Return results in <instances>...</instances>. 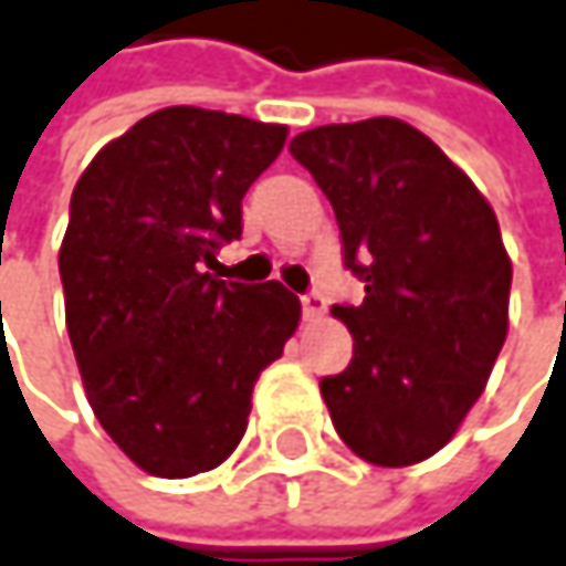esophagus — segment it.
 <instances>
[{
    "label": "esophagus",
    "mask_w": 566,
    "mask_h": 566,
    "mask_svg": "<svg viewBox=\"0 0 566 566\" xmlns=\"http://www.w3.org/2000/svg\"><path fill=\"white\" fill-rule=\"evenodd\" d=\"M301 311H304L307 321H317V317L327 311V297H324L321 291H307V294L301 297Z\"/></svg>",
    "instance_id": "34e87169"
}]
</instances>
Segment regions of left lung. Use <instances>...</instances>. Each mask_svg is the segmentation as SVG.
I'll use <instances>...</instances> for the list:
<instances>
[{
	"instance_id": "obj_1",
	"label": "left lung",
	"mask_w": 566,
	"mask_h": 566,
	"mask_svg": "<svg viewBox=\"0 0 566 566\" xmlns=\"http://www.w3.org/2000/svg\"><path fill=\"white\" fill-rule=\"evenodd\" d=\"M287 151L327 193L363 304H334L353 359L321 379L343 443L411 467L457 434L509 331L512 262L486 197L401 119L317 126Z\"/></svg>"
}]
</instances>
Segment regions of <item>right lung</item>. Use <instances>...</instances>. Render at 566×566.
<instances>
[{
	"mask_svg": "<svg viewBox=\"0 0 566 566\" xmlns=\"http://www.w3.org/2000/svg\"><path fill=\"white\" fill-rule=\"evenodd\" d=\"M284 138V126L171 106L109 142L74 187L57 259L67 334L96 421L151 476L230 457L255 379L297 327L284 284L207 272L242 235V197Z\"/></svg>",
	"mask_w": 566,
	"mask_h": 566,
	"instance_id": "1",
	"label": "right lung"
}]
</instances>
